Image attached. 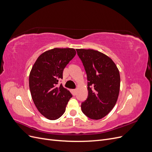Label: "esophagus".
<instances>
[{
	"label": "esophagus",
	"mask_w": 152,
	"mask_h": 152,
	"mask_svg": "<svg viewBox=\"0 0 152 152\" xmlns=\"http://www.w3.org/2000/svg\"><path fill=\"white\" fill-rule=\"evenodd\" d=\"M73 94H74V95H75L76 93H77V89H73Z\"/></svg>",
	"instance_id": "34e87169"
}]
</instances>
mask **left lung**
Here are the masks:
<instances>
[{
    "instance_id": "8db88e82",
    "label": "left lung",
    "mask_w": 152,
    "mask_h": 152,
    "mask_svg": "<svg viewBox=\"0 0 152 152\" xmlns=\"http://www.w3.org/2000/svg\"><path fill=\"white\" fill-rule=\"evenodd\" d=\"M83 63L87 79V98L81 104L87 117L98 120L115 105L120 91L119 71L112 59L98 50L76 49Z\"/></svg>"
}]
</instances>
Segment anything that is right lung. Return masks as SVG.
I'll return each mask as SVG.
<instances>
[{"instance_id":"right-lung-1","label":"right lung","mask_w":152,"mask_h":152,"mask_svg":"<svg viewBox=\"0 0 152 152\" xmlns=\"http://www.w3.org/2000/svg\"><path fill=\"white\" fill-rule=\"evenodd\" d=\"M72 48H54L39 56L29 75V87L32 99L39 112L45 118L54 121L65 113L70 92L58 86L63 79L64 68L74 58Z\"/></svg>"}]
</instances>
